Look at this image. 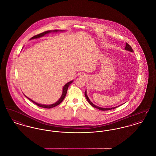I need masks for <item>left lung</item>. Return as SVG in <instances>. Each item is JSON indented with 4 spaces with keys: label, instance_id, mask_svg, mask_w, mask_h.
<instances>
[{
    "label": "left lung",
    "instance_id": "1",
    "mask_svg": "<svg viewBox=\"0 0 156 156\" xmlns=\"http://www.w3.org/2000/svg\"><path fill=\"white\" fill-rule=\"evenodd\" d=\"M125 50H128V51H131V52H133V49H132V48L131 47V46H130V45L128 43H126ZM85 96L86 97L87 101H88L89 104H90L91 106H92L93 107H94V108H97V109H99V110H101V111H109V110H111V109H115V108H118V107H119V106H116V107L111 108H101V107H99V106H98L95 105L94 104H93L91 102V101L89 100V98L88 97L87 95L86 91L85 92Z\"/></svg>",
    "mask_w": 156,
    "mask_h": 156
}]
</instances>
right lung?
<instances>
[{"label": "right lung", "mask_w": 156, "mask_h": 156, "mask_svg": "<svg viewBox=\"0 0 156 156\" xmlns=\"http://www.w3.org/2000/svg\"><path fill=\"white\" fill-rule=\"evenodd\" d=\"M58 30H54V31H54V32H57V31H58ZM52 31L51 30H48V31H44V32H43V33H40V34H37V35H36V36H33V37H31V38H30V40H31V39H34V38H40V37H43V36H44V35H45L46 34H48V33H51ZM73 82V81H71L69 82H68L67 83H66L65 85H64V88H63V90H62V95H61V98H59V100L57 102H55V104H52V105H41V104H37L36 102H35L34 101H32L31 99H30V101H31V102H33V103L34 104H36V105H37L38 106H40V107H41V108H47V109H50V108H54V107H55V106H57V105H58L59 104H61L62 102V101L64 100V98L66 97V94H67V90H68V87L69 86V85L71 83Z\"/></svg>", "instance_id": "add662e5"}]
</instances>
